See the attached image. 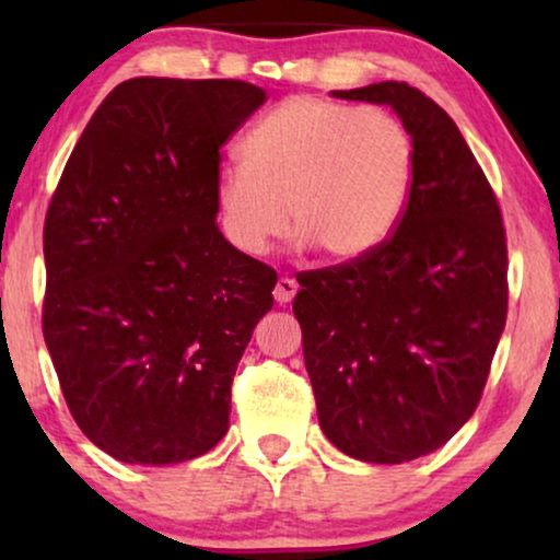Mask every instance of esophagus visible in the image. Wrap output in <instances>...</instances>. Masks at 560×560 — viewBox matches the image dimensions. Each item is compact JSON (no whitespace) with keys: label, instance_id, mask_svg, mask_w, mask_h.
<instances>
[{"label":"esophagus","instance_id":"34e87169","mask_svg":"<svg viewBox=\"0 0 560 560\" xmlns=\"http://www.w3.org/2000/svg\"><path fill=\"white\" fill-rule=\"evenodd\" d=\"M295 293H298V282L290 280V278H280L278 285H275V290H272L275 301H278L280 305H285V303L293 301Z\"/></svg>","mask_w":560,"mask_h":560}]
</instances>
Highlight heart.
<instances>
[{"mask_svg":"<svg viewBox=\"0 0 560 560\" xmlns=\"http://www.w3.org/2000/svg\"><path fill=\"white\" fill-rule=\"evenodd\" d=\"M240 158L213 180L226 240L259 257L290 219L298 244H316L339 262L389 240L416 167L412 137L395 114L318 96L285 98L267 112L244 135Z\"/></svg>","mask_w":560,"mask_h":560,"instance_id":"1","label":"heart"}]
</instances>
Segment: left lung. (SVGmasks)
Segmentation results:
<instances>
[{
    "label": "left lung",
    "mask_w": 560,
    "mask_h": 560,
    "mask_svg": "<svg viewBox=\"0 0 560 560\" xmlns=\"http://www.w3.org/2000/svg\"><path fill=\"white\" fill-rule=\"evenodd\" d=\"M387 104L416 150L408 209L370 255L298 275L293 313L318 423L351 458L402 464L477 410L508 320V240L487 175L423 91H331Z\"/></svg>",
    "instance_id": "obj_1"
}]
</instances>
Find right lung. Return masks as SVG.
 Here are the masks:
<instances>
[{
  "mask_svg": "<svg viewBox=\"0 0 560 560\" xmlns=\"http://www.w3.org/2000/svg\"><path fill=\"white\" fill-rule=\"evenodd\" d=\"M265 98L232 79L119 83L50 198L45 347L73 420L117 462H190L229 431L278 272L219 232L213 180Z\"/></svg>",
  "mask_w": 560,
  "mask_h": 560,
  "instance_id": "right-lung-1",
  "label": "right lung"
}]
</instances>
